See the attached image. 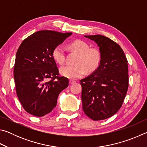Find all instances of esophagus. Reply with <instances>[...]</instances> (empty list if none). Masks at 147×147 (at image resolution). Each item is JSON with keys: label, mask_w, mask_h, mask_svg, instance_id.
I'll return each mask as SVG.
<instances>
[{"label": "esophagus", "mask_w": 147, "mask_h": 147, "mask_svg": "<svg viewBox=\"0 0 147 147\" xmlns=\"http://www.w3.org/2000/svg\"><path fill=\"white\" fill-rule=\"evenodd\" d=\"M74 83H76V82L74 81V80H71L69 81V84H70L71 85H72V84H73Z\"/></svg>", "instance_id": "obj_1"}]
</instances>
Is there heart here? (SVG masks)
Segmentation results:
<instances>
[{
	"mask_svg": "<svg viewBox=\"0 0 147 147\" xmlns=\"http://www.w3.org/2000/svg\"><path fill=\"white\" fill-rule=\"evenodd\" d=\"M71 49L79 54L76 60V65L61 67V75L70 79L80 78L88 73H92L97 69L101 62V53L96 48H90V45L82 40H75L70 44ZM53 57L57 63L63 64L65 59L64 48L61 45L56 46L53 49Z\"/></svg>",
	"mask_w": 147,
	"mask_h": 147,
	"instance_id": "obj_1",
	"label": "heart"
}]
</instances>
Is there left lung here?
I'll return each instance as SVG.
<instances>
[{
    "label": "left lung",
    "mask_w": 147,
    "mask_h": 147,
    "mask_svg": "<svg viewBox=\"0 0 147 147\" xmlns=\"http://www.w3.org/2000/svg\"><path fill=\"white\" fill-rule=\"evenodd\" d=\"M84 37L97 44L102 59L98 67L80 81L82 109L93 120H104L117 112L123 103L128 88V61L121 47L107 37Z\"/></svg>",
    "instance_id": "1"
}]
</instances>
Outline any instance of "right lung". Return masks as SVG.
I'll use <instances>...</instances> for the list:
<instances>
[{"mask_svg": "<svg viewBox=\"0 0 147 147\" xmlns=\"http://www.w3.org/2000/svg\"><path fill=\"white\" fill-rule=\"evenodd\" d=\"M71 34L38 31L24 39L17 50L13 70L16 93L31 115L43 117L51 112L59 94L68 87L69 80L58 76L53 51Z\"/></svg>", "mask_w": 147, "mask_h": 147, "instance_id": "1", "label": "right lung"}]
</instances>
